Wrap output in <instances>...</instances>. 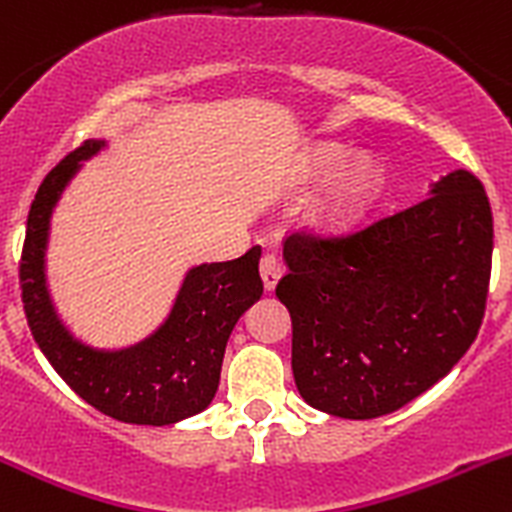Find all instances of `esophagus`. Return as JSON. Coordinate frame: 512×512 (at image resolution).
<instances>
[{
    "label": "esophagus",
    "mask_w": 512,
    "mask_h": 512,
    "mask_svg": "<svg viewBox=\"0 0 512 512\" xmlns=\"http://www.w3.org/2000/svg\"><path fill=\"white\" fill-rule=\"evenodd\" d=\"M260 277H262V285H265V290H275L277 280L282 277V262L277 260L272 252H265V255H262Z\"/></svg>",
    "instance_id": "obj_1"
}]
</instances>
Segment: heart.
Masks as SVG:
<instances>
[{
  "label": "heart",
  "mask_w": 512,
  "mask_h": 512,
  "mask_svg": "<svg viewBox=\"0 0 512 512\" xmlns=\"http://www.w3.org/2000/svg\"><path fill=\"white\" fill-rule=\"evenodd\" d=\"M347 162L345 152H330L322 160V170L330 175L337 172ZM382 185V172L375 162H360L357 167H352L350 175L345 177V185L340 187L335 197V210L337 212H360L362 207H367L372 202V197L380 192Z\"/></svg>",
  "instance_id": "b5f03b06"
}]
</instances>
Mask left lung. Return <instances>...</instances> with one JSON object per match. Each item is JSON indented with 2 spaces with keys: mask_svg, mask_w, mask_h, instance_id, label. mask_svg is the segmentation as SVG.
Returning a JSON list of instances; mask_svg holds the SVG:
<instances>
[{
  "mask_svg": "<svg viewBox=\"0 0 512 512\" xmlns=\"http://www.w3.org/2000/svg\"><path fill=\"white\" fill-rule=\"evenodd\" d=\"M275 292L292 317L307 405L350 420L403 408L473 345L493 265V212L465 170L350 232L285 237Z\"/></svg>",
  "mask_w": 512,
  "mask_h": 512,
  "instance_id": "left-lung-1",
  "label": "left lung"
}]
</instances>
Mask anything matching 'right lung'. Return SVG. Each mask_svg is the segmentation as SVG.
Wrapping results in <instances>:
<instances>
[{
  "label": "right lung",
  "instance_id": "add662e5",
  "mask_svg": "<svg viewBox=\"0 0 512 512\" xmlns=\"http://www.w3.org/2000/svg\"><path fill=\"white\" fill-rule=\"evenodd\" d=\"M102 142H84L47 172L27 217L19 260L24 315L54 370L99 413L122 423L172 425L202 413L220 385L227 337L242 312L260 300V247L230 262L190 270L165 325L145 342L119 352H99L72 340L54 315L44 285V245L59 192L84 157Z\"/></svg>",
  "mask_w": 512,
  "mask_h": 512
}]
</instances>
